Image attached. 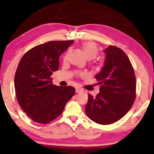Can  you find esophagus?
<instances>
[{"label":"esophagus","instance_id":"1","mask_svg":"<svg viewBox=\"0 0 154 154\" xmlns=\"http://www.w3.org/2000/svg\"><path fill=\"white\" fill-rule=\"evenodd\" d=\"M82 91V89H79V88H75V93H80Z\"/></svg>","mask_w":154,"mask_h":154}]
</instances>
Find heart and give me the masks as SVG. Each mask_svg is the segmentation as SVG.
I'll list each match as a JSON object with an SVG mask.
<instances>
[{"instance_id":"heart-1","label":"heart","mask_w":154,"mask_h":154,"mask_svg":"<svg viewBox=\"0 0 154 154\" xmlns=\"http://www.w3.org/2000/svg\"><path fill=\"white\" fill-rule=\"evenodd\" d=\"M82 48L85 57H86L88 59H94L97 56L98 49L94 43L90 42H85L82 44ZM68 54H69V52H68L66 55L65 56V60L67 59Z\"/></svg>"}]
</instances>
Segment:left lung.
I'll return each mask as SVG.
<instances>
[{
	"mask_svg": "<svg viewBox=\"0 0 154 154\" xmlns=\"http://www.w3.org/2000/svg\"><path fill=\"white\" fill-rule=\"evenodd\" d=\"M104 52V65L95 79L100 85L95 97L88 95L85 112L91 120L108 125L122 119L136 98V77L131 62L122 49L109 46Z\"/></svg>",
	"mask_w": 154,
	"mask_h": 154,
	"instance_id": "1",
	"label": "left lung"
}]
</instances>
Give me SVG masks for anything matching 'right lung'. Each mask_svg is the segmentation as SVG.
<instances>
[{
  "instance_id": "right-lung-1",
  "label": "right lung",
  "mask_w": 154,
  "mask_h": 154,
  "mask_svg": "<svg viewBox=\"0 0 154 154\" xmlns=\"http://www.w3.org/2000/svg\"><path fill=\"white\" fill-rule=\"evenodd\" d=\"M74 42L51 41L35 46L22 57L15 74L17 102L34 122L46 124L57 118L75 94V88L52 84L59 57Z\"/></svg>"
}]
</instances>
